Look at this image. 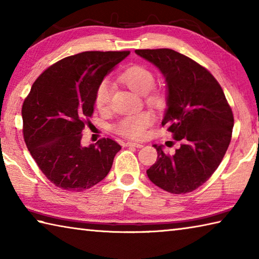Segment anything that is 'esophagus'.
Instances as JSON below:
<instances>
[{"label":"esophagus","instance_id":"34e87169","mask_svg":"<svg viewBox=\"0 0 259 259\" xmlns=\"http://www.w3.org/2000/svg\"><path fill=\"white\" fill-rule=\"evenodd\" d=\"M125 145L128 146V147H136V148L144 147V144H142V143H135V142H126Z\"/></svg>","mask_w":259,"mask_h":259}]
</instances>
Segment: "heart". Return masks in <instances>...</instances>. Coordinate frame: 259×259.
Masks as SVG:
<instances>
[{
  "label": "heart",
  "instance_id": "b5f03b06",
  "mask_svg": "<svg viewBox=\"0 0 259 259\" xmlns=\"http://www.w3.org/2000/svg\"><path fill=\"white\" fill-rule=\"evenodd\" d=\"M120 80L134 92L145 95L148 104L159 106L163 103V95L158 91H154L155 76L147 68L142 65H134L120 74ZM113 84L107 80H103L96 88L95 106L100 111H105L110 107ZM154 122L152 112L143 111L133 115H126L114 125L116 134L135 140L144 139L147 135V129Z\"/></svg>",
  "mask_w": 259,
  "mask_h": 259
}]
</instances>
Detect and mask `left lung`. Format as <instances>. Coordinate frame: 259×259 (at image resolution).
<instances>
[{"label": "left lung", "instance_id": "obj_1", "mask_svg": "<svg viewBox=\"0 0 259 259\" xmlns=\"http://www.w3.org/2000/svg\"><path fill=\"white\" fill-rule=\"evenodd\" d=\"M163 73L167 84V125L180 148L173 155L154 145L157 159L147 171L161 189L180 195L194 191L219 167L231 142L233 113L222 87L207 69L170 49L136 50Z\"/></svg>", "mask_w": 259, "mask_h": 259}]
</instances>
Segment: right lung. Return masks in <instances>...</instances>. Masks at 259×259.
<instances>
[{"label":"right lung","mask_w":259,"mask_h":259,"mask_svg":"<svg viewBox=\"0 0 259 259\" xmlns=\"http://www.w3.org/2000/svg\"><path fill=\"white\" fill-rule=\"evenodd\" d=\"M130 54L82 52L60 60L32 83L22 104L23 139L40 171L56 187L82 191L110 172L121 146L110 138L82 147L98 83Z\"/></svg>","instance_id":"1"}]
</instances>
